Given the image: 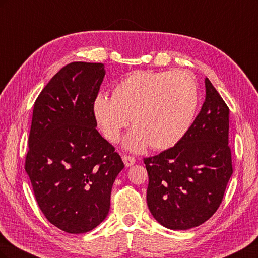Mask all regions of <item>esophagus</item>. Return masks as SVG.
I'll return each instance as SVG.
<instances>
[{
	"label": "esophagus",
	"instance_id": "esophagus-1",
	"mask_svg": "<svg viewBox=\"0 0 258 258\" xmlns=\"http://www.w3.org/2000/svg\"><path fill=\"white\" fill-rule=\"evenodd\" d=\"M122 161H123L124 166H126V167H131L132 165H135V163H136V158L132 157V156L123 155L122 156Z\"/></svg>",
	"mask_w": 258,
	"mask_h": 258
}]
</instances>
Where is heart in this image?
I'll return each instance as SVG.
<instances>
[{
  "label": "heart",
  "instance_id": "obj_1",
  "mask_svg": "<svg viewBox=\"0 0 258 258\" xmlns=\"http://www.w3.org/2000/svg\"><path fill=\"white\" fill-rule=\"evenodd\" d=\"M199 103L197 83L187 71H136L117 83L112 98L99 95L92 111L108 141L119 140L121 130L132 128L123 140L128 151L139 153L151 145L167 150L181 140L195 118Z\"/></svg>",
  "mask_w": 258,
  "mask_h": 258
}]
</instances>
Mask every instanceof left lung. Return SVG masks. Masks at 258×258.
I'll use <instances>...</instances> for the list:
<instances>
[{"mask_svg":"<svg viewBox=\"0 0 258 258\" xmlns=\"http://www.w3.org/2000/svg\"><path fill=\"white\" fill-rule=\"evenodd\" d=\"M205 84L206 100L185 136L173 147L144 158L148 209L172 230L208 221L220 207L232 174L229 108L209 79Z\"/></svg>","mask_w":258,"mask_h":258,"instance_id":"left-lung-1","label":"left lung"}]
</instances>
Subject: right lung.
Masks as SVG:
<instances>
[{"label": "right lung", "instance_id": "right-lung-1", "mask_svg": "<svg viewBox=\"0 0 258 258\" xmlns=\"http://www.w3.org/2000/svg\"><path fill=\"white\" fill-rule=\"evenodd\" d=\"M103 63L72 62L38 95L25 169L45 217L69 233L96 228L107 216L120 156L102 138L92 105Z\"/></svg>", "mask_w": 258, "mask_h": 258}]
</instances>
